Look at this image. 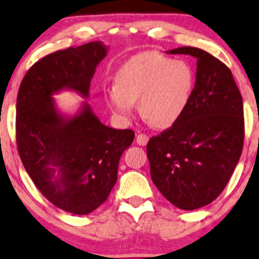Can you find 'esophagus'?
Returning <instances> with one entry per match:
<instances>
[{"label": "esophagus", "mask_w": 259, "mask_h": 259, "mask_svg": "<svg viewBox=\"0 0 259 259\" xmlns=\"http://www.w3.org/2000/svg\"><path fill=\"white\" fill-rule=\"evenodd\" d=\"M149 142V136H146L145 133H139L138 136H137V143H138L139 145H146Z\"/></svg>", "instance_id": "1"}]
</instances>
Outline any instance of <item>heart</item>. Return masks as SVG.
<instances>
[{
	"instance_id": "1",
	"label": "heart",
	"mask_w": 259,
	"mask_h": 259,
	"mask_svg": "<svg viewBox=\"0 0 259 259\" xmlns=\"http://www.w3.org/2000/svg\"><path fill=\"white\" fill-rule=\"evenodd\" d=\"M193 80L186 62L145 53L124 62L115 74V84L105 86L103 92L108 107L119 119H132L138 102L143 119L164 128L177 122L186 109Z\"/></svg>"
}]
</instances>
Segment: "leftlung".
Wrapping results in <instances>:
<instances>
[{"instance_id":"1","label":"left lung","mask_w":259,"mask_h":259,"mask_svg":"<svg viewBox=\"0 0 259 259\" xmlns=\"http://www.w3.org/2000/svg\"><path fill=\"white\" fill-rule=\"evenodd\" d=\"M197 59L196 85L177 122L146 145L151 179L173 205H207L227 186L242 152V97L231 69L193 47L173 49Z\"/></svg>"}]
</instances>
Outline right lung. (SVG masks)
<instances>
[{"instance_id": "add662e5", "label": "right lung", "mask_w": 259, "mask_h": 259, "mask_svg": "<svg viewBox=\"0 0 259 259\" xmlns=\"http://www.w3.org/2000/svg\"><path fill=\"white\" fill-rule=\"evenodd\" d=\"M105 54V46L91 41L41 57L25 74L17 97L15 139L22 164L50 203L76 215H88L107 200L135 132L104 126L88 104L65 120L50 96L69 88L88 97Z\"/></svg>"}]
</instances>
